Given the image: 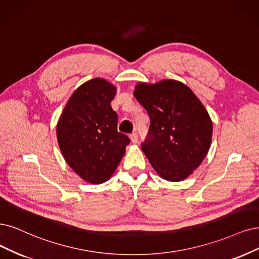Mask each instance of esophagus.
Wrapping results in <instances>:
<instances>
[{
  "instance_id": "1",
  "label": "esophagus",
  "mask_w": 259,
  "mask_h": 259,
  "mask_svg": "<svg viewBox=\"0 0 259 259\" xmlns=\"http://www.w3.org/2000/svg\"><path fill=\"white\" fill-rule=\"evenodd\" d=\"M130 139H131V142H132V143H138V139H139L138 133H137V132L131 133V135H130Z\"/></svg>"
}]
</instances>
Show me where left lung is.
<instances>
[{"label":"left lung","mask_w":259,"mask_h":259,"mask_svg":"<svg viewBox=\"0 0 259 259\" xmlns=\"http://www.w3.org/2000/svg\"><path fill=\"white\" fill-rule=\"evenodd\" d=\"M135 96L150 117L142 150L165 180L180 181L202 163L212 138V121L187 85L175 80L140 83Z\"/></svg>","instance_id":"1"}]
</instances>
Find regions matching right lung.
<instances>
[{"instance_id":"obj_1","label":"right lung","mask_w":259,"mask_h":259,"mask_svg":"<svg viewBox=\"0 0 259 259\" xmlns=\"http://www.w3.org/2000/svg\"><path fill=\"white\" fill-rule=\"evenodd\" d=\"M115 93L103 79L85 82L71 95L57 122V141L66 162L91 184L111 177L130 143L117 131V113L111 107Z\"/></svg>"}]
</instances>
